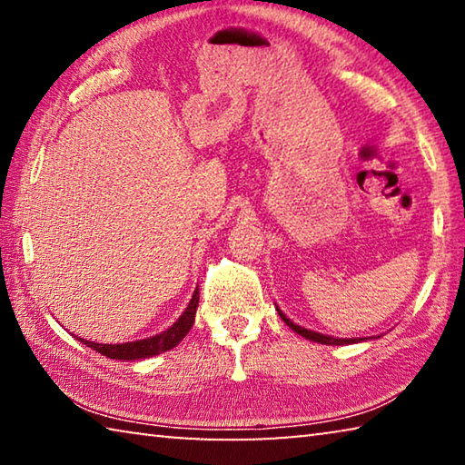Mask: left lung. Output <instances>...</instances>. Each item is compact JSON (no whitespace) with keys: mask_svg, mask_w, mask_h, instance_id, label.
I'll return each mask as SVG.
<instances>
[{"mask_svg":"<svg viewBox=\"0 0 465 465\" xmlns=\"http://www.w3.org/2000/svg\"><path fill=\"white\" fill-rule=\"evenodd\" d=\"M279 316L282 318V322H285V324L293 330V332H297V334H302L303 338H308V341H313V342H320V344H336V346H341V344H351V342H357V338H332V336H326V334H320V332H313V330H305V328H302V326H297V324H293V322H291L285 313H282L281 310H279Z\"/></svg>","mask_w":465,"mask_h":465,"instance_id":"obj_1","label":"left lung"}]
</instances>
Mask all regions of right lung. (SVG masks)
Listing matches in <instances>:
<instances>
[{"label": "right lung", "instance_id": "1", "mask_svg": "<svg viewBox=\"0 0 465 465\" xmlns=\"http://www.w3.org/2000/svg\"><path fill=\"white\" fill-rule=\"evenodd\" d=\"M196 305H199V291H194V295L188 303V308L184 310L183 316L174 322L166 332L145 338V341H137V342H124V344H98V342H90L84 341V338H77L82 341L85 346H90L100 355H104L108 359H121V361H139V359H147L153 355H160V352H166L170 349L183 341V338L188 334V330L194 324V313H196Z\"/></svg>", "mask_w": 465, "mask_h": 465}]
</instances>
